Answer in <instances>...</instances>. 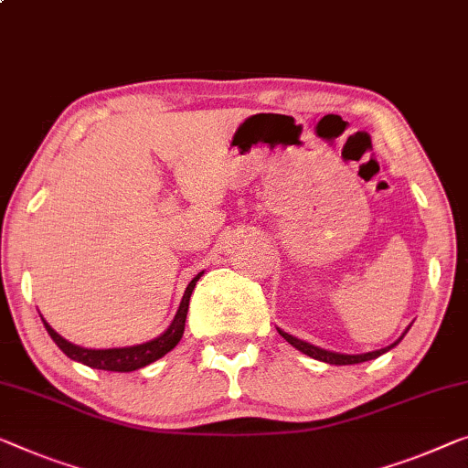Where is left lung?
Returning a JSON list of instances; mask_svg holds the SVG:
<instances>
[{
  "instance_id": "1",
  "label": "left lung",
  "mask_w": 468,
  "mask_h": 468,
  "mask_svg": "<svg viewBox=\"0 0 468 468\" xmlns=\"http://www.w3.org/2000/svg\"><path fill=\"white\" fill-rule=\"evenodd\" d=\"M408 330H410V326L406 328V333H408ZM278 333H280V336H282V339L289 341L294 349H299L301 354H305V356L314 357V359H320V362L335 364V366L359 364V362H368V359H375V357H378V356L387 354V351H389V349H393L395 345H398L401 339H404V335H406V333L401 335L398 341H395V343H391V345H389V347H383V349H377V351H368V354L347 356V354H335V351H326V349H320V347H315V345H309V343H305V341H301V339H297V336H292V335H289V333H284V330H280V328H278Z\"/></svg>"
}]
</instances>
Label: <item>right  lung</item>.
Wrapping results in <instances>:
<instances>
[{
	"mask_svg": "<svg viewBox=\"0 0 468 468\" xmlns=\"http://www.w3.org/2000/svg\"><path fill=\"white\" fill-rule=\"evenodd\" d=\"M203 276L200 271L198 276L192 278V282L186 286V292L182 297V303H179V309L176 314L174 322H171L169 328L165 330L161 336H156L153 341L133 345V347H112V349H88V347H79V345L69 343L67 339L56 333V330L43 320V326H46L48 335L52 336L54 343L67 354L70 359L75 362H81L90 368H98V370H111V372H132L144 368V366L156 362V359L163 357L165 354H169L171 349L176 347L184 335V326H186V315H188V305H190V294L197 286L198 278Z\"/></svg>",
	"mask_w": 468,
	"mask_h": 468,
	"instance_id": "right-lung-1",
	"label": "right lung"
}]
</instances>
